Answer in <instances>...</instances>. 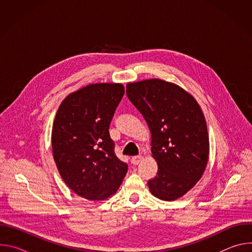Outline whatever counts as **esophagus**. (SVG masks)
<instances>
[{
  "instance_id": "34e87169",
  "label": "esophagus",
  "mask_w": 252,
  "mask_h": 252,
  "mask_svg": "<svg viewBox=\"0 0 252 252\" xmlns=\"http://www.w3.org/2000/svg\"><path fill=\"white\" fill-rule=\"evenodd\" d=\"M142 160V156H134L131 158V162L133 164H138Z\"/></svg>"
}]
</instances>
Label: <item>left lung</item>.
<instances>
[{"label": "left lung", "mask_w": 252, "mask_h": 252, "mask_svg": "<svg viewBox=\"0 0 252 252\" xmlns=\"http://www.w3.org/2000/svg\"><path fill=\"white\" fill-rule=\"evenodd\" d=\"M126 95L145 118L152 133L158 175L148 186L156 197L171 201L185 195L201 178L208 160L206 122L194 97L159 79L126 85Z\"/></svg>", "instance_id": "left-lung-1"}]
</instances>
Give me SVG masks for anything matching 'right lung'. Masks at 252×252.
I'll use <instances>...</instances> for the list:
<instances>
[{
  "label": "right lung",
  "mask_w": 252,
  "mask_h": 252,
  "mask_svg": "<svg viewBox=\"0 0 252 252\" xmlns=\"http://www.w3.org/2000/svg\"><path fill=\"white\" fill-rule=\"evenodd\" d=\"M125 94L122 84H92L61 103L52 130L53 155L64 184L89 200L115 194L127 164L115 154L109 128Z\"/></svg>",
  "instance_id": "obj_1"
}]
</instances>
